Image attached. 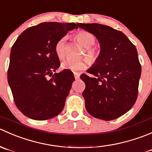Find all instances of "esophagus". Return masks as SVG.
<instances>
[{
    "mask_svg": "<svg viewBox=\"0 0 152 152\" xmlns=\"http://www.w3.org/2000/svg\"><path fill=\"white\" fill-rule=\"evenodd\" d=\"M74 76H75V78L76 80L79 79L80 78V74L78 72H74Z\"/></svg>",
    "mask_w": 152,
    "mask_h": 152,
    "instance_id": "esophagus-1",
    "label": "esophagus"
}]
</instances>
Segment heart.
I'll list each match as a JSON object with an SVG mask.
<instances>
[{
  "label": "heart",
  "instance_id": "b5f03b06",
  "mask_svg": "<svg viewBox=\"0 0 152 152\" xmlns=\"http://www.w3.org/2000/svg\"><path fill=\"white\" fill-rule=\"evenodd\" d=\"M78 41L86 48V55L91 63L97 61L99 57L98 49L94 46L95 44L96 38L94 34L86 31H80L76 34ZM66 36H64L58 40L55 46V51L57 56L60 59H63L66 55ZM88 65V61L86 59H67L63 61L61 68L63 69H68L76 72L85 69Z\"/></svg>",
  "mask_w": 152,
  "mask_h": 152
}]
</instances>
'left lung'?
Segmentation results:
<instances>
[{
	"label": "left lung",
	"mask_w": 152,
	"mask_h": 152,
	"mask_svg": "<svg viewBox=\"0 0 152 152\" xmlns=\"http://www.w3.org/2000/svg\"><path fill=\"white\" fill-rule=\"evenodd\" d=\"M94 34L100 46L98 59L80 76L86 111L91 116L112 121L126 113L136 102L141 65L134 45L121 31L99 23H77Z\"/></svg>",
	"instance_id": "obj_1"
}]
</instances>
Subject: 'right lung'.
<instances>
[{"label":"right lung","mask_w":152,"mask_h":152,"mask_svg":"<svg viewBox=\"0 0 152 152\" xmlns=\"http://www.w3.org/2000/svg\"><path fill=\"white\" fill-rule=\"evenodd\" d=\"M74 28L75 23L44 22L26 29L13 44L7 78L15 103L25 116L45 121L64 109L75 77L68 69L53 75L61 66L55 46Z\"/></svg>","instance_id":"obj_1"}]
</instances>
